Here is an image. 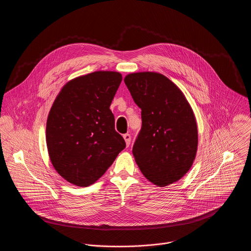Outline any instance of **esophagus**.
Segmentation results:
<instances>
[{
	"label": "esophagus",
	"mask_w": 251,
	"mask_h": 251,
	"mask_svg": "<svg viewBox=\"0 0 251 251\" xmlns=\"http://www.w3.org/2000/svg\"><path fill=\"white\" fill-rule=\"evenodd\" d=\"M124 139H125V141H126V146L128 147V146L130 145V141H131V136H130V134H129V133L124 134Z\"/></svg>",
	"instance_id": "esophagus-1"
}]
</instances>
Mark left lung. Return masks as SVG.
<instances>
[{
    "label": "left lung",
    "instance_id": "left-lung-1",
    "mask_svg": "<svg viewBox=\"0 0 251 251\" xmlns=\"http://www.w3.org/2000/svg\"><path fill=\"white\" fill-rule=\"evenodd\" d=\"M125 83L142 110L141 130L132 148L138 167L158 186L179 180L190 169L197 151L192 109L179 88L160 73H131Z\"/></svg>",
    "mask_w": 251,
    "mask_h": 251
}]
</instances>
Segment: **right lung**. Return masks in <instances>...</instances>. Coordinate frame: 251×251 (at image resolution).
<instances>
[{
	"label": "right lung",
	"instance_id": "add662e5",
	"mask_svg": "<svg viewBox=\"0 0 251 251\" xmlns=\"http://www.w3.org/2000/svg\"><path fill=\"white\" fill-rule=\"evenodd\" d=\"M122 79L119 72H93L67 83L56 98L46 144L54 168L69 182L93 184L126 148L109 108Z\"/></svg>",
	"mask_w": 251,
	"mask_h": 251
}]
</instances>
